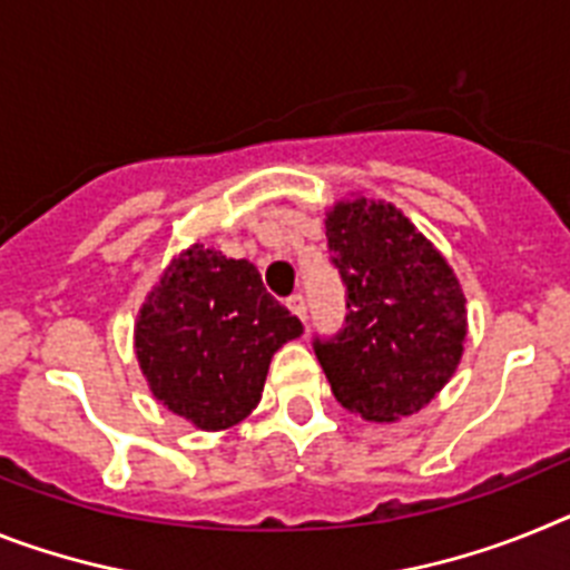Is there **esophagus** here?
I'll use <instances>...</instances> for the list:
<instances>
[{"instance_id":"esophagus-1","label":"esophagus","mask_w":570,"mask_h":570,"mask_svg":"<svg viewBox=\"0 0 570 570\" xmlns=\"http://www.w3.org/2000/svg\"><path fill=\"white\" fill-rule=\"evenodd\" d=\"M286 306H289V309H292V315H298L301 321H306V298H304V295H301V292L289 295V298H286Z\"/></svg>"}]
</instances>
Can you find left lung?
<instances>
[{
	"label": "left lung",
	"instance_id": "8db88e82",
	"mask_svg": "<svg viewBox=\"0 0 570 570\" xmlns=\"http://www.w3.org/2000/svg\"><path fill=\"white\" fill-rule=\"evenodd\" d=\"M326 246L346 286L344 330L313 341L333 395L367 422L419 413L462 358L468 313L456 275L384 200L335 203Z\"/></svg>",
	"mask_w": 570,
	"mask_h": 570
}]
</instances>
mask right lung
I'll list each match as a JSON object with an SVG mask.
<instances>
[{
  "label": "right lung",
  "instance_id": "right-lung-1",
  "mask_svg": "<svg viewBox=\"0 0 570 570\" xmlns=\"http://www.w3.org/2000/svg\"><path fill=\"white\" fill-rule=\"evenodd\" d=\"M301 333L249 261L195 244L142 304L135 350L157 402L195 428L226 430L257 407L272 355Z\"/></svg>",
  "mask_w": 570,
  "mask_h": 570
}]
</instances>
